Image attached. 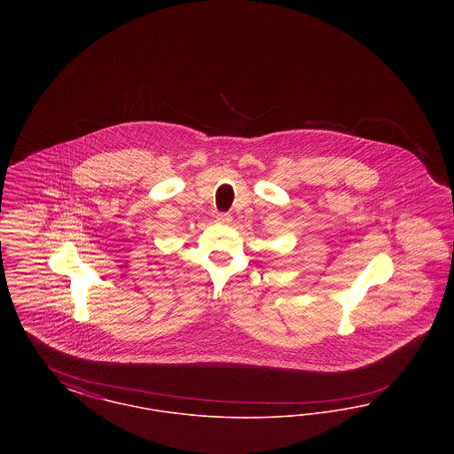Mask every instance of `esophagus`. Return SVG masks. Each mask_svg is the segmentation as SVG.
I'll use <instances>...</instances> for the list:
<instances>
[{"label": "esophagus", "instance_id": "34e87169", "mask_svg": "<svg viewBox=\"0 0 454 454\" xmlns=\"http://www.w3.org/2000/svg\"><path fill=\"white\" fill-rule=\"evenodd\" d=\"M216 221L219 223V224H230L231 223V216L230 215H217Z\"/></svg>", "mask_w": 454, "mask_h": 454}]
</instances>
